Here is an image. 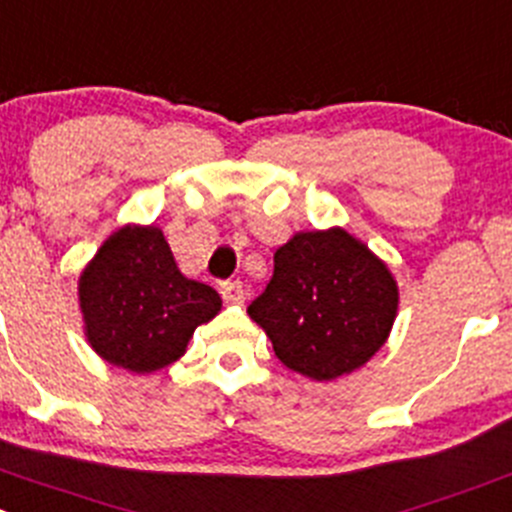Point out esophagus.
Instances as JSON below:
<instances>
[{"mask_svg":"<svg viewBox=\"0 0 512 512\" xmlns=\"http://www.w3.org/2000/svg\"><path fill=\"white\" fill-rule=\"evenodd\" d=\"M222 298L227 300V303H242L245 300V285L240 283V280H227V283H222Z\"/></svg>","mask_w":512,"mask_h":512,"instance_id":"1","label":"esophagus"}]
</instances>
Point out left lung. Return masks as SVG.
<instances>
[{
  "label": "left lung",
  "instance_id": "1",
  "mask_svg": "<svg viewBox=\"0 0 512 512\" xmlns=\"http://www.w3.org/2000/svg\"><path fill=\"white\" fill-rule=\"evenodd\" d=\"M399 290L389 267L346 229L300 232L247 313L288 369L331 381L364 366L391 331Z\"/></svg>",
  "mask_w": 512,
  "mask_h": 512
}]
</instances>
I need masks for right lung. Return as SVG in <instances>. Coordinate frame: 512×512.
<instances>
[{
	"label": "right lung",
	"instance_id": "add662e5",
	"mask_svg": "<svg viewBox=\"0 0 512 512\" xmlns=\"http://www.w3.org/2000/svg\"><path fill=\"white\" fill-rule=\"evenodd\" d=\"M78 290L90 346L133 374L174 364L194 328L222 308L217 290L181 275L159 227L111 234Z\"/></svg>",
	"mask_w": 512,
	"mask_h": 512
}]
</instances>
